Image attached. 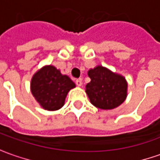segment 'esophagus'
I'll return each mask as SVG.
<instances>
[{"label":"esophagus","mask_w":160,"mask_h":160,"mask_svg":"<svg viewBox=\"0 0 160 160\" xmlns=\"http://www.w3.org/2000/svg\"><path fill=\"white\" fill-rule=\"evenodd\" d=\"M76 83H77V86H81L82 85V80L81 79H77L76 80Z\"/></svg>","instance_id":"esophagus-1"}]
</instances>
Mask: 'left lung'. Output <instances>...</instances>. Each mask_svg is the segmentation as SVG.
Segmentation results:
<instances>
[{
	"mask_svg": "<svg viewBox=\"0 0 160 160\" xmlns=\"http://www.w3.org/2000/svg\"><path fill=\"white\" fill-rule=\"evenodd\" d=\"M91 82L86 84L85 92L92 105L102 109H112L122 104L126 98L127 83L119 75L98 66L90 69Z\"/></svg>",
	"mask_w": 160,
	"mask_h": 160,
	"instance_id": "8db88e82",
	"label": "left lung"
}]
</instances>
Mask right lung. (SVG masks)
Instances as JSON below:
<instances>
[{
    "label": "right lung",
    "mask_w": 160,
    "mask_h": 160,
    "mask_svg": "<svg viewBox=\"0 0 160 160\" xmlns=\"http://www.w3.org/2000/svg\"><path fill=\"white\" fill-rule=\"evenodd\" d=\"M75 86L69 77L61 75L53 66L42 68L31 81L33 95L47 110H57L62 107L68 92Z\"/></svg>",
    "instance_id": "add662e5"
}]
</instances>
